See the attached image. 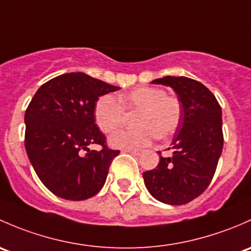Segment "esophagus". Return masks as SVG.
<instances>
[{
	"label": "esophagus",
	"instance_id": "34e87169",
	"mask_svg": "<svg viewBox=\"0 0 251 251\" xmlns=\"http://www.w3.org/2000/svg\"><path fill=\"white\" fill-rule=\"evenodd\" d=\"M125 152H128V153L135 154V156H139L141 153L140 150H125Z\"/></svg>",
	"mask_w": 251,
	"mask_h": 251
}]
</instances>
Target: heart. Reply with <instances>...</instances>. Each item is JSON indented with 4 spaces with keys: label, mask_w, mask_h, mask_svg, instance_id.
Here are the masks:
<instances>
[{
    "label": "heart",
    "mask_w": 251,
    "mask_h": 251,
    "mask_svg": "<svg viewBox=\"0 0 251 251\" xmlns=\"http://www.w3.org/2000/svg\"><path fill=\"white\" fill-rule=\"evenodd\" d=\"M120 101L106 94L98 99L94 120L102 133H112L122 125L125 110L136 112L130 130H120L110 136L108 143L115 149L135 150L151 143L154 135L167 139L176 131L181 122V104L164 90L154 87H140L121 95Z\"/></svg>",
    "instance_id": "b5f03b06"
}]
</instances>
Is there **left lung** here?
Instances as JSON below:
<instances>
[{"instance_id": "obj_1", "label": "left lung", "mask_w": 251, "mask_h": 251, "mask_svg": "<svg viewBox=\"0 0 251 251\" xmlns=\"http://www.w3.org/2000/svg\"><path fill=\"white\" fill-rule=\"evenodd\" d=\"M151 83L169 86L181 102V122L169 157L143 174L152 197L170 205H182L201 196L210 183L224 147L222 112L215 95L188 77L165 76Z\"/></svg>"}]
</instances>
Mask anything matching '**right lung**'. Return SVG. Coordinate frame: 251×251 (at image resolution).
<instances>
[{
    "mask_svg": "<svg viewBox=\"0 0 251 251\" xmlns=\"http://www.w3.org/2000/svg\"><path fill=\"white\" fill-rule=\"evenodd\" d=\"M83 72L64 74L42 84L25 112V149L43 185L58 197L84 201L97 195L106 181L118 150L108 149L95 125L99 97L116 92ZM98 143L100 151L87 145ZM82 151H87L86 156Z\"/></svg>",
    "mask_w": 251,
    "mask_h": 251,
    "instance_id": "1",
    "label": "right lung"
}]
</instances>
